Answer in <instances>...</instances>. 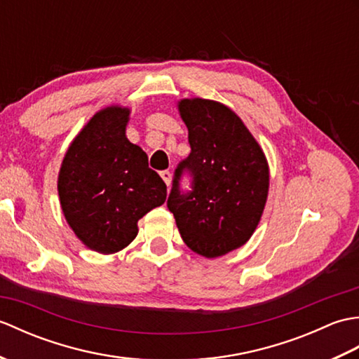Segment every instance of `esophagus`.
<instances>
[{
	"mask_svg": "<svg viewBox=\"0 0 359 359\" xmlns=\"http://www.w3.org/2000/svg\"><path fill=\"white\" fill-rule=\"evenodd\" d=\"M160 177L163 179L166 187H170V184H171V172L170 171H162L160 172Z\"/></svg>",
	"mask_w": 359,
	"mask_h": 359,
	"instance_id": "34e87169",
	"label": "esophagus"
}]
</instances>
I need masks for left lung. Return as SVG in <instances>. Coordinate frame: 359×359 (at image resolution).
I'll return each mask as SVG.
<instances>
[{
  "mask_svg": "<svg viewBox=\"0 0 359 359\" xmlns=\"http://www.w3.org/2000/svg\"><path fill=\"white\" fill-rule=\"evenodd\" d=\"M191 152L175 170L170 210L182 239L203 257H219L250 241L269 197L270 168L261 144L224 103L207 98L177 102ZM184 167L195 175L194 191L180 195Z\"/></svg>",
  "mask_w": 359,
  "mask_h": 359,
  "instance_id": "8db88e82",
  "label": "left lung"
}]
</instances>
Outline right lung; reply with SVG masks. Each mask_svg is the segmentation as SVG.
Here are the masks:
<instances>
[{
    "label": "right lung",
    "instance_id": "1",
    "mask_svg": "<svg viewBox=\"0 0 359 359\" xmlns=\"http://www.w3.org/2000/svg\"><path fill=\"white\" fill-rule=\"evenodd\" d=\"M128 106L94 114L75 135L58 172V197L67 225L89 250L114 255L131 243L137 222L166 201V185L148 156L126 137Z\"/></svg>",
    "mask_w": 359,
    "mask_h": 359
}]
</instances>
